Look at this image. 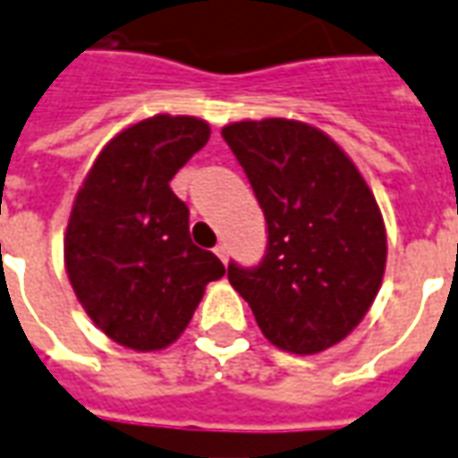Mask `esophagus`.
<instances>
[{
  "label": "esophagus",
  "instance_id": "esophagus-1",
  "mask_svg": "<svg viewBox=\"0 0 458 458\" xmlns=\"http://www.w3.org/2000/svg\"><path fill=\"white\" fill-rule=\"evenodd\" d=\"M214 254H216V257H219V259H222L224 265H226V262H229V247H226V244H216V247H214Z\"/></svg>",
  "mask_w": 458,
  "mask_h": 458
}]
</instances>
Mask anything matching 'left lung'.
<instances>
[{"mask_svg":"<svg viewBox=\"0 0 458 458\" xmlns=\"http://www.w3.org/2000/svg\"><path fill=\"white\" fill-rule=\"evenodd\" d=\"M224 140L267 219V254L251 269L229 265L265 337L315 355L358 327L386 272V224L348 153L308 123L239 121Z\"/></svg>","mask_w":458,"mask_h":458,"instance_id":"left-lung-1","label":"left lung"}]
</instances>
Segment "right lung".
I'll use <instances>...</instances> for the list:
<instances>
[{"mask_svg":"<svg viewBox=\"0 0 458 458\" xmlns=\"http://www.w3.org/2000/svg\"><path fill=\"white\" fill-rule=\"evenodd\" d=\"M211 128L191 115H153L98 153L64 232V269L90 320L131 351H164L186 330L208 282L224 277L216 254L189 234V207L168 181Z\"/></svg>","mask_w":458,"mask_h":458,"instance_id":"add662e5","label":"right lung"}]
</instances>
